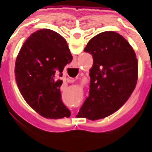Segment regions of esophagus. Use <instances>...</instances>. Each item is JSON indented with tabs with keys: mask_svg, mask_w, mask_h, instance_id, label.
<instances>
[{
	"mask_svg": "<svg viewBox=\"0 0 152 152\" xmlns=\"http://www.w3.org/2000/svg\"><path fill=\"white\" fill-rule=\"evenodd\" d=\"M67 80H68V82H69V83H74V82H75V80H73V79H72V78H68V79H67Z\"/></svg>",
	"mask_w": 152,
	"mask_h": 152,
	"instance_id": "1",
	"label": "esophagus"
}]
</instances>
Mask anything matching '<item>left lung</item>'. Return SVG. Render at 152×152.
<instances>
[{"mask_svg": "<svg viewBox=\"0 0 152 152\" xmlns=\"http://www.w3.org/2000/svg\"><path fill=\"white\" fill-rule=\"evenodd\" d=\"M94 63L90 70L89 96L77 116L103 119L118 110L134 91L138 60L133 49L119 33L107 31L93 37L84 49Z\"/></svg>", "mask_w": 152, "mask_h": 152, "instance_id": "obj_1", "label": "left lung"}]
</instances>
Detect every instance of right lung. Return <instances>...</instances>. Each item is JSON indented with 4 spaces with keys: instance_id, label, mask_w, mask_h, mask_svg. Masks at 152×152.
Instances as JSON below:
<instances>
[{
    "instance_id": "right-lung-1",
    "label": "right lung",
    "mask_w": 152,
    "mask_h": 152,
    "mask_svg": "<svg viewBox=\"0 0 152 152\" xmlns=\"http://www.w3.org/2000/svg\"><path fill=\"white\" fill-rule=\"evenodd\" d=\"M72 61L66 40L49 29H39L24 42L17 57L15 77L26 103L49 119L69 117L60 92L64 66Z\"/></svg>"
}]
</instances>
